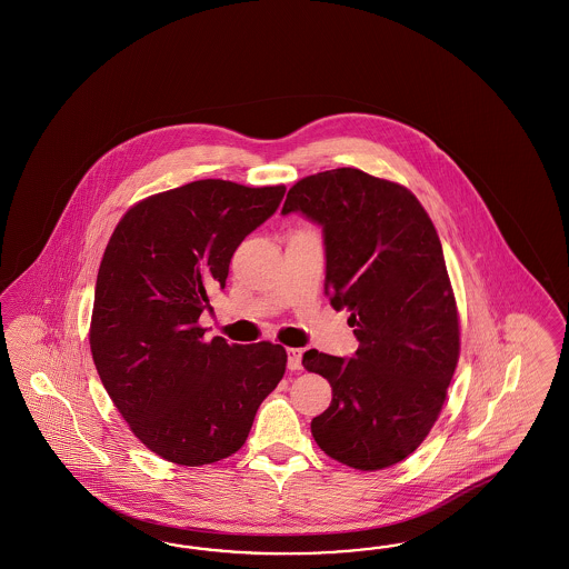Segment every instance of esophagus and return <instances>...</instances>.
Segmentation results:
<instances>
[{
  "label": "esophagus",
  "mask_w": 569,
  "mask_h": 569,
  "mask_svg": "<svg viewBox=\"0 0 569 569\" xmlns=\"http://www.w3.org/2000/svg\"><path fill=\"white\" fill-rule=\"evenodd\" d=\"M287 355H289V359H287V368L291 371L301 370V350L299 348H289L287 350Z\"/></svg>",
  "instance_id": "1"
}]
</instances>
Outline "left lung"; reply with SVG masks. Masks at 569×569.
<instances>
[{
	"label": "left lung",
	"mask_w": 569,
	"mask_h": 569,
	"mask_svg": "<svg viewBox=\"0 0 569 569\" xmlns=\"http://www.w3.org/2000/svg\"><path fill=\"white\" fill-rule=\"evenodd\" d=\"M291 212L321 227L325 296L350 310L359 340L350 359L303 352L333 389L312 436L348 468L385 470L427 438L459 359L440 238L408 189L355 168L299 180L282 206Z\"/></svg>",
	"instance_id": "left-lung-1"
}]
</instances>
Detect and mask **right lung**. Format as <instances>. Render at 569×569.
Returning <instances> with one entry per match:
<instances>
[{"instance_id":"right-lung-1","label":"right lung","mask_w":569,"mask_h":569,"mask_svg":"<svg viewBox=\"0 0 569 569\" xmlns=\"http://www.w3.org/2000/svg\"><path fill=\"white\" fill-rule=\"evenodd\" d=\"M284 191L196 180L133 206L106 247L93 361L136 438L172 463L198 468L240 450L284 376V348L206 342L198 325L210 291L224 289L236 248Z\"/></svg>"}]
</instances>
